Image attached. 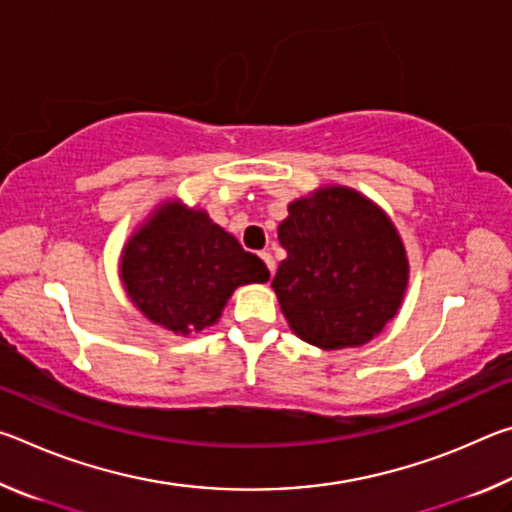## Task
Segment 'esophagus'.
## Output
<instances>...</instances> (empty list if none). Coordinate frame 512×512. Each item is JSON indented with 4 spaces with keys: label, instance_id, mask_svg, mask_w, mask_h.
Segmentation results:
<instances>
[{
    "label": "esophagus",
    "instance_id": "esophagus-1",
    "mask_svg": "<svg viewBox=\"0 0 512 512\" xmlns=\"http://www.w3.org/2000/svg\"><path fill=\"white\" fill-rule=\"evenodd\" d=\"M259 257L264 259L266 266H268V271H271V275H275V259H273V255H271V253H266V250H264V253L259 255Z\"/></svg>",
    "mask_w": 512,
    "mask_h": 512
}]
</instances>
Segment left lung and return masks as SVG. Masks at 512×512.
Instances as JSON below:
<instances>
[{
	"instance_id": "8db88e82",
	"label": "left lung",
	"mask_w": 512,
	"mask_h": 512,
	"mask_svg": "<svg viewBox=\"0 0 512 512\" xmlns=\"http://www.w3.org/2000/svg\"><path fill=\"white\" fill-rule=\"evenodd\" d=\"M287 259L271 287L293 334L323 350L357 348L402 305L409 259L386 212L350 187L289 203L277 228Z\"/></svg>"
}]
</instances>
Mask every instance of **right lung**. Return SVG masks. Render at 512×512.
I'll return each mask as SVG.
<instances>
[{"instance_id": "1", "label": "right lung", "mask_w": 512, "mask_h": 512, "mask_svg": "<svg viewBox=\"0 0 512 512\" xmlns=\"http://www.w3.org/2000/svg\"><path fill=\"white\" fill-rule=\"evenodd\" d=\"M119 275L133 305L173 334L214 325L241 284L266 282V264L207 212L167 201L133 232Z\"/></svg>"}]
</instances>
